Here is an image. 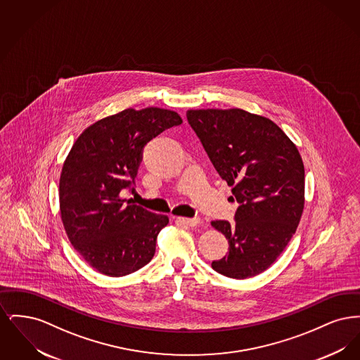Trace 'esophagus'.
Returning <instances> with one entry per match:
<instances>
[{
  "label": "esophagus",
  "instance_id": "esophagus-1",
  "mask_svg": "<svg viewBox=\"0 0 360 360\" xmlns=\"http://www.w3.org/2000/svg\"><path fill=\"white\" fill-rule=\"evenodd\" d=\"M176 223L186 225V226H197L200 224V219H188V217H176Z\"/></svg>",
  "mask_w": 360,
  "mask_h": 360
}]
</instances>
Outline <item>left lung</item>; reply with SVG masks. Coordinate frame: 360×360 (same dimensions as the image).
I'll list each match as a JSON object with an SVG mask.
<instances>
[{
	"mask_svg": "<svg viewBox=\"0 0 360 360\" xmlns=\"http://www.w3.org/2000/svg\"><path fill=\"white\" fill-rule=\"evenodd\" d=\"M186 117L239 204L235 224L212 221L229 243L212 267L235 279L260 274L286 248L302 216L301 155L275 122L243 109L188 110Z\"/></svg>",
	"mask_w": 360,
	"mask_h": 360,
	"instance_id": "1",
	"label": "left lung"
}]
</instances>
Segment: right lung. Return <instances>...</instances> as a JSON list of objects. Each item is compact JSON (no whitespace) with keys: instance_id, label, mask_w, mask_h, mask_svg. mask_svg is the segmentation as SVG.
<instances>
[{"instance_id":"1","label":"right lung","mask_w":360,"mask_h":360,"mask_svg":"<svg viewBox=\"0 0 360 360\" xmlns=\"http://www.w3.org/2000/svg\"><path fill=\"white\" fill-rule=\"evenodd\" d=\"M179 124L167 109H125L90 125L74 143L59 181L60 214L71 244L98 273L124 276L154 257L169 217L120 193L135 186L146 144Z\"/></svg>"}]
</instances>
